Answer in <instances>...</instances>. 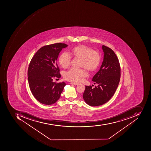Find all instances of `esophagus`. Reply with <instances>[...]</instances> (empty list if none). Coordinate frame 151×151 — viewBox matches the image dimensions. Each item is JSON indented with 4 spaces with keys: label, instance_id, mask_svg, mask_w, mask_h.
Returning a JSON list of instances; mask_svg holds the SVG:
<instances>
[{
    "label": "esophagus",
    "instance_id": "1",
    "mask_svg": "<svg viewBox=\"0 0 151 151\" xmlns=\"http://www.w3.org/2000/svg\"><path fill=\"white\" fill-rule=\"evenodd\" d=\"M71 84H72V85H78V83H73V82H71L70 83Z\"/></svg>",
    "mask_w": 151,
    "mask_h": 151
}]
</instances>
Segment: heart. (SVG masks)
<instances>
[{
  "mask_svg": "<svg viewBox=\"0 0 151 151\" xmlns=\"http://www.w3.org/2000/svg\"><path fill=\"white\" fill-rule=\"evenodd\" d=\"M71 55L82 59V66L89 71L96 70L100 64L101 56L100 53L93 51L92 49L83 45H80L73 48ZM71 56L67 52L62 53L59 58V62L64 68L69 66ZM87 76V73L83 69L71 68L65 73L66 80L73 82L79 83Z\"/></svg>",
  "mask_w": 151,
  "mask_h": 151,
  "instance_id": "b5f03b06",
  "label": "heart"
}]
</instances>
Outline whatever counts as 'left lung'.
Masks as SVG:
<instances>
[{
  "instance_id": "obj_1",
  "label": "left lung",
  "mask_w": 151,
  "mask_h": 151,
  "mask_svg": "<svg viewBox=\"0 0 151 151\" xmlns=\"http://www.w3.org/2000/svg\"><path fill=\"white\" fill-rule=\"evenodd\" d=\"M104 58L100 70L94 75L92 81L97 86H85L83 97L91 106H101L110 100L119 83L120 66L114 52L109 47L102 45Z\"/></svg>"
}]
</instances>
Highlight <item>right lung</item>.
<instances>
[{"label": "right lung", "mask_w": 151, "mask_h": 151, "mask_svg": "<svg viewBox=\"0 0 151 151\" xmlns=\"http://www.w3.org/2000/svg\"><path fill=\"white\" fill-rule=\"evenodd\" d=\"M68 45L56 43L41 47L31 60L28 67V83L33 96L42 104H54L60 98L65 83L53 82V78H60L57 58Z\"/></svg>", "instance_id": "add662e5"}]
</instances>
